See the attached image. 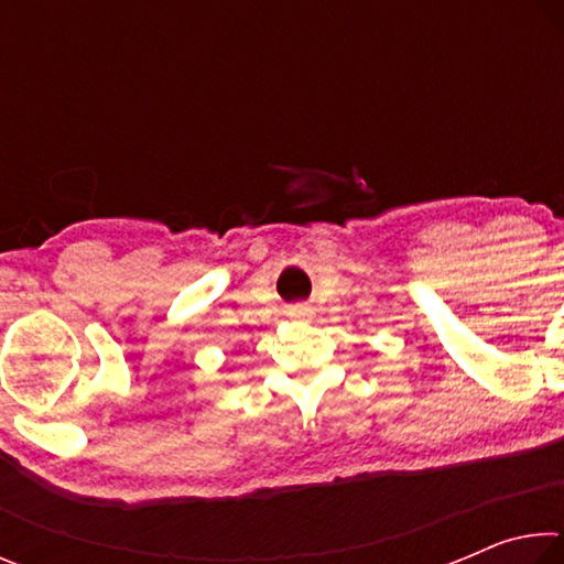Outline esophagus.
Wrapping results in <instances>:
<instances>
[{"instance_id":"esophagus-1","label":"esophagus","mask_w":564,"mask_h":564,"mask_svg":"<svg viewBox=\"0 0 564 564\" xmlns=\"http://www.w3.org/2000/svg\"><path fill=\"white\" fill-rule=\"evenodd\" d=\"M289 316H291V318H308V316H311V308H308V305H303V303L291 305Z\"/></svg>"}]
</instances>
